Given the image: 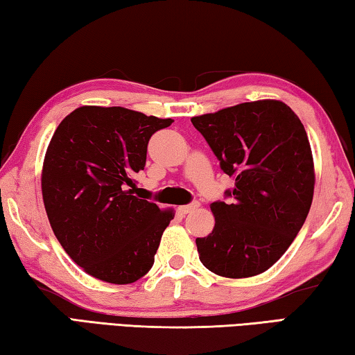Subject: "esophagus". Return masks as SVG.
<instances>
[{
  "label": "esophagus",
  "mask_w": 355,
  "mask_h": 355,
  "mask_svg": "<svg viewBox=\"0 0 355 355\" xmlns=\"http://www.w3.org/2000/svg\"><path fill=\"white\" fill-rule=\"evenodd\" d=\"M196 208H199V202H192V203H189V205L178 207V211L182 213V214H188V213L192 211V209H196Z\"/></svg>",
  "instance_id": "34e87169"
}]
</instances>
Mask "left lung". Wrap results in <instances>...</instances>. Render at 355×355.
<instances>
[{"label":"left lung","instance_id":"left-lung-1","mask_svg":"<svg viewBox=\"0 0 355 355\" xmlns=\"http://www.w3.org/2000/svg\"><path fill=\"white\" fill-rule=\"evenodd\" d=\"M220 169L230 202H213L214 228L197 238L203 266L228 279L268 271L290 248L313 200V156L302 122L279 100H258L191 119Z\"/></svg>","mask_w":355,"mask_h":355}]
</instances>
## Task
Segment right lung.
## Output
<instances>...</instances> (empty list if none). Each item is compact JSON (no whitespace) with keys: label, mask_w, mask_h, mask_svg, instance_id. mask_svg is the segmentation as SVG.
Masks as SVG:
<instances>
[{"label":"right lung","mask_w":355,"mask_h":355,"mask_svg":"<svg viewBox=\"0 0 355 355\" xmlns=\"http://www.w3.org/2000/svg\"><path fill=\"white\" fill-rule=\"evenodd\" d=\"M172 119L122 106H81L53 135L42 196L64 250L92 277L127 285L153 266L172 209L133 196L150 137Z\"/></svg>","instance_id":"1"}]
</instances>
